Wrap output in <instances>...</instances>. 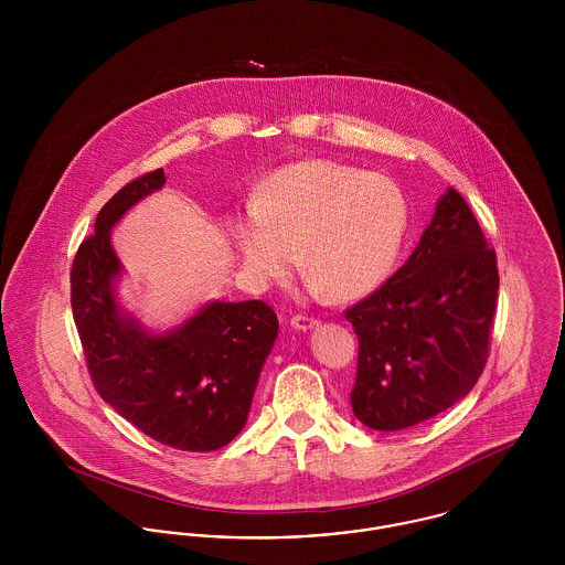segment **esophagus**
I'll list each match as a JSON object with an SVG mask.
<instances>
[{
  "instance_id": "34e87169",
  "label": "esophagus",
  "mask_w": 565,
  "mask_h": 565,
  "mask_svg": "<svg viewBox=\"0 0 565 565\" xmlns=\"http://www.w3.org/2000/svg\"><path fill=\"white\" fill-rule=\"evenodd\" d=\"M318 318H313V316H307V313H297V316H292L290 318V324L295 327V329H299V331H309V329H313V327H318Z\"/></svg>"
}]
</instances>
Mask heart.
I'll list each match as a JSON object with an SVG mask.
<instances>
[{
	"label": "heart",
	"mask_w": 565,
	"mask_h": 565,
	"mask_svg": "<svg viewBox=\"0 0 565 565\" xmlns=\"http://www.w3.org/2000/svg\"><path fill=\"white\" fill-rule=\"evenodd\" d=\"M408 230V202L390 175L309 159L279 168L230 218L245 273L277 281L297 252L318 290L335 299L367 297L387 279Z\"/></svg>",
	"instance_id": "heart-1"
}]
</instances>
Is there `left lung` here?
I'll use <instances>...</instances> for the list:
<instances>
[{
  "mask_svg": "<svg viewBox=\"0 0 565 565\" xmlns=\"http://www.w3.org/2000/svg\"><path fill=\"white\" fill-rule=\"evenodd\" d=\"M497 292V254L449 189L411 258L344 313L359 340L350 391L356 419L404 430L473 390L490 352Z\"/></svg>",
  "mask_w": 565,
  "mask_h": 565,
  "instance_id": "8db88e82",
  "label": "left lung"
}]
</instances>
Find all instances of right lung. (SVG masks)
Listing matches in <instances>:
<instances>
[{
	"label": "right lung",
	"instance_id": "1",
	"mask_svg": "<svg viewBox=\"0 0 565 565\" xmlns=\"http://www.w3.org/2000/svg\"><path fill=\"white\" fill-rule=\"evenodd\" d=\"M163 184V170L137 175L100 209L73 260L71 307L98 395L168 447L213 451L243 430L279 322L264 301H215L180 329L150 335L120 313L109 230Z\"/></svg>",
	"mask_w": 565,
	"mask_h": 565
}]
</instances>
